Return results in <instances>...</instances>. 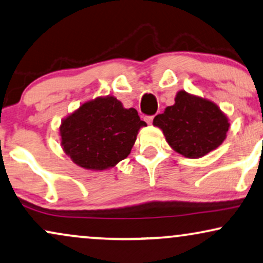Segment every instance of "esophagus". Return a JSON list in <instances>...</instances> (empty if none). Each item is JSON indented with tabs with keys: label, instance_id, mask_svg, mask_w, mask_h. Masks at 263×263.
I'll list each match as a JSON object with an SVG mask.
<instances>
[{
	"label": "esophagus",
	"instance_id": "esophagus-1",
	"mask_svg": "<svg viewBox=\"0 0 263 263\" xmlns=\"http://www.w3.org/2000/svg\"><path fill=\"white\" fill-rule=\"evenodd\" d=\"M144 120H145V122H147V124H153V120H154V116L153 115H147V116H144Z\"/></svg>",
	"mask_w": 263,
	"mask_h": 263
}]
</instances>
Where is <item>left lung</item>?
Wrapping results in <instances>:
<instances>
[{"label":"left lung","mask_w":263,"mask_h":263,"mask_svg":"<svg viewBox=\"0 0 263 263\" xmlns=\"http://www.w3.org/2000/svg\"><path fill=\"white\" fill-rule=\"evenodd\" d=\"M168 144L179 154L191 159L204 156L222 144L229 122L218 107L210 101L179 91L175 104L154 118Z\"/></svg>","instance_id":"8db88e82"}]
</instances>
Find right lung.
Returning a JSON list of instances; mask_svg holds the SVG:
<instances>
[{
  "label": "right lung",
  "instance_id": "1",
  "mask_svg": "<svg viewBox=\"0 0 263 263\" xmlns=\"http://www.w3.org/2000/svg\"><path fill=\"white\" fill-rule=\"evenodd\" d=\"M136 109H125L114 97L82 104L62 122V145L84 168L105 170L131 153L138 129L145 126Z\"/></svg>",
  "mask_w": 263,
  "mask_h": 263
}]
</instances>
